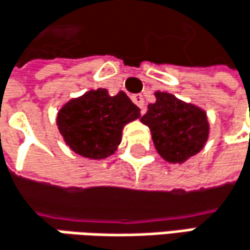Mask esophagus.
<instances>
[{"label":"esophagus","instance_id":"obj_1","mask_svg":"<svg viewBox=\"0 0 250 250\" xmlns=\"http://www.w3.org/2000/svg\"><path fill=\"white\" fill-rule=\"evenodd\" d=\"M132 102L142 110L144 113V109H145V101H144V96L142 95H132Z\"/></svg>","mask_w":250,"mask_h":250}]
</instances>
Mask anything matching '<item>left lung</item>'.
<instances>
[{
  "mask_svg": "<svg viewBox=\"0 0 250 250\" xmlns=\"http://www.w3.org/2000/svg\"><path fill=\"white\" fill-rule=\"evenodd\" d=\"M155 99L141 122L149 128L157 152L168 163L183 164L199 154L207 142V115L202 108L167 92H155Z\"/></svg>",
  "mask_w": 250,
  "mask_h": 250,
  "instance_id": "left-lung-1",
  "label": "left lung"
}]
</instances>
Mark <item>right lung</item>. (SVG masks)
Segmentation results:
<instances>
[{"label":"right lung","instance_id":"1","mask_svg":"<svg viewBox=\"0 0 250 250\" xmlns=\"http://www.w3.org/2000/svg\"><path fill=\"white\" fill-rule=\"evenodd\" d=\"M140 116V108L124 92L110 96L101 87L64 104L57 113V128L73 152L102 160L116 151L124 126Z\"/></svg>","mask_w":250,"mask_h":250}]
</instances>
